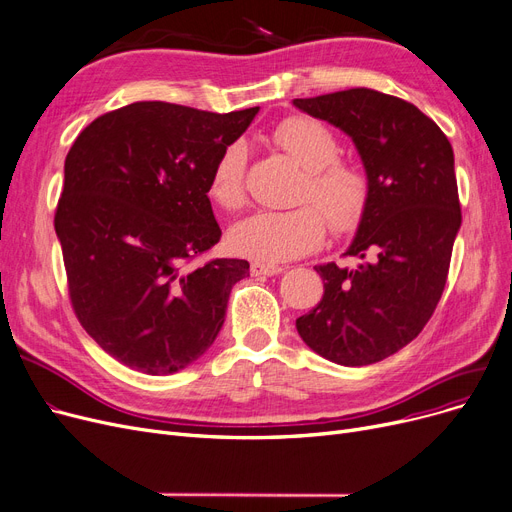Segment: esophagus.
I'll return each instance as SVG.
<instances>
[{"label": "esophagus", "mask_w": 512, "mask_h": 512, "mask_svg": "<svg viewBox=\"0 0 512 512\" xmlns=\"http://www.w3.org/2000/svg\"><path fill=\"white\" fill-rule=\"evenodd\" d=\"M282 270H284L282 265H268V263H257V261L251 265V274L253 276H276Z\"/></svg>", "instance_id": "1"}]
</instances>
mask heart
<instances>
[{"label":"heart","mask_w":512,"mask_h":512,"mask_svg":"<svg viewBox=\"0 0 512 512\" xmlns=\"http://www.w3.org/2000/svg\"><path fill=\"white\" fill-rule=\"evenodd\" d=\"M274 142L305 169L301 201L316 203L332 230L347 232L358 224L368 203V180L358 167L335 161L339 144L322 123L309 117H291L276 127ZM244 175L247 146L232 142L217 154L211 167L209 201L224 211L240 209L244 205ZM321 214L314 205L291 211H259L230 228L228 244L236 255L257 263L291 261L316 251L324 242L326 220Z\"/></svg>","instance_id":"obj_1"}]
</instances>
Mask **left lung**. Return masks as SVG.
<instances>
[{
	"label": "left lung",
	"instance_id": "left-lung-1",
	"mask_svg": "<svg viewBox=\"0 0 512 512\" xmlns=\"http://www.w3.org/2000/svg\"><path fill=\"white\" fill-rule=\"evenodd\" d=\"M293 104L358 150L368 203L343 255L316 265L322 301L297 318L309 349L341 366L381 362L418 337L441 299L460 230L454 150L433 119L366 87Z\"/></svg>",
	"mask_w": 512,
	"mask_h": 512
}]
</instances>
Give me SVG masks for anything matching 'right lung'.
<instances>
[{
  "label": "right lung",
  "mask_w": 512,
  "mask_h": 512,
  "mask_svg": "<svg viewBox=\"0 0 512 512\" xmlns=\"http://www.w3.org/2000/svg\"><path fill=\"white\" fill-rule=\"evenodd\" d=\"M257 113L133 102L92 121L66 154L54 228L73 309L121 364L173 374L217 339L249 261H192L221 236L211 167Z\"/></svg>",
  "instance_id": "right-lung-1"
}]
</instances>
